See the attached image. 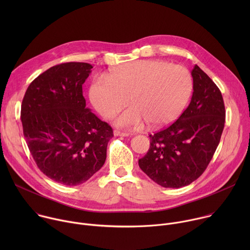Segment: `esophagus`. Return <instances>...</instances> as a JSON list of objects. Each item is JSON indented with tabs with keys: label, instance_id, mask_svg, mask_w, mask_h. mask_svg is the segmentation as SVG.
I'll use <instances>...</instances> for the list:
<instances>
[{
	"label": "esophagus",
	"instance_id": "34e87169",
	"mask_svg": "<svg viewBox=\"0 0 250 250\" xmlns=\"http://www.w3.org/2000/svg\"><path fill=\"white\" fill-rule=\"evenodd\" d=\"M114 134L116 135V136H128L129 134L128 133H126V132H123V131H120V130H114Z\"/></svg>",
	"mask_w": 250,
	"mask_h": 250
}]
</instances>
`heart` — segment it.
<instances>
[{"label": "heart", "instance_id": "heart-1", "mask_svg": "<svg viewBox=\"0 0 250 250\" xmlns=\"http://www.w3.org/2000/svg\"><path fill=\"white\" fill-rule=\"evenodd\" d=\"M193 90L189 71L162 60H137L115 68L110 79L97 77L90 88V100L98 113L110 119L127 104L131 108L116 120L120 127H150L172 123L185 108Z\"/></svg>", "mask_w": 250, "mask_h": 250}]
</instances>
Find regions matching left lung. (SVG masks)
<instances>
[{"label": "left lung", "mask_w": 250, "mask_h": 250, "mask_svg": "<svg viewBox=\"0 0 250 250\" xmlns=\"http://www.w3.org/2000/svg\"><path fill=\"white\" fill-rule=\"evenodd\" d=\"M193 95L188 108L167 128L150 134V147L140 169L164 188H181L203 174L225 126L222 93L198 66L192 70Z\"/></svg>", "instance_id": "1"}]
</instances>
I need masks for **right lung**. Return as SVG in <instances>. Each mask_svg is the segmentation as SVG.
Listing matches in <instances>:
<instances>
[{"label":"right lung","mask_w":250,"mask_h":250,"mask_svg":"<svg viewBox=\"0 0 250 250\" xmlns=\"http://www.w3.org/2000/svg\"><path fill=\"white\" fill-rule=\"evenodd\" d=\"M92 68L85 62L49 68L30 83L21 104L23 135L35 163L66 186L86 182L102 168L114 136L86 106L82 85Z\"/></svg>","instance_id":"obj_1"}]
</instances>
